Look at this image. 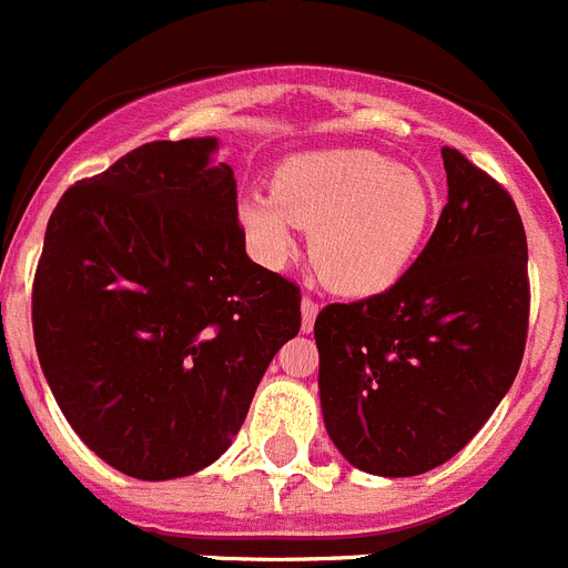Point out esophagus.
<instances>
[{
    "label": "esophagus",
    "mask_w": 568,
    "mask_h": 568,
    "mask_svg": "<svg viewBox=\"0 0 568 568\" xmlns=\"http://www.w3.org/2000/svg\"><path fill=\"white\" fill-rule=\"evenodd\" d=\"M315 315H318V304H315L310 295H304V298H301V329H304V333H310V329L315 327Z\"/></svg>",
    "instance_id": "1"
}]
</instances>
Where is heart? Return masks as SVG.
I'll return each mask as SVG.
<instances>
[{
	"label": "heart",
	"instance_id": "heart-1",
	"mask_svg": "<svg viewBox=\"0 0 568 568\" xmlns=\"http://www.w3.org/2000/svg\"><path fill=\"white\" fill-rule=\"evenodd\" d=\"M250 247L267 267L298 250L295 227L313 233V267L341 295L369 298L395 287L424 247L435 195L420 175L366 148L301 153L278 164L273 195L239 204Z\"/></svg>",
	"mask_w": 568,
	"mask_h": 568
}]
</instances>
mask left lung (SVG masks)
I'll use <instances>...</instances> for the list:
<instances>
[{"mask_svg":"<svg viewBox=\"0 0 568 568\" xmlns=\"http://www.w3.org/2000/svg\"><path fill=\"white\" fill-rule=\"evenodd\" d=\"M433 239L386 293L315 318L321 413L355 469L424 475L509 393L529 327L526 233L511 195L453 148Z\"/></svg>","mask_w":568,"mask_h":568,"instance_id":"obj_1","label":"left lung"}]
</instances>
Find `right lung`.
Instances as JSON below:
<instances>
[{"instance_id": "obj_1", "label": "right lung", "mask_w": 568, "mask_h": 568, "mask_svg": "<svg viewBox=\"0 0 568 568\" xmlns=\"http://www.w3.org/2000/svg\"><path fill=\"white\" fill-rule=\"evenodd\" d=\"M213 135L150 142L59 199L33 341L68 424L113 469L184 478L227 453L301 329L293 281L247 258Z\"/></svg>"}]
</instances>
